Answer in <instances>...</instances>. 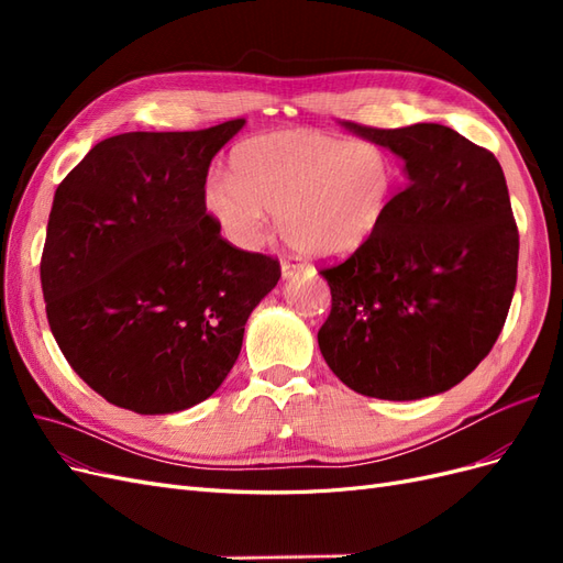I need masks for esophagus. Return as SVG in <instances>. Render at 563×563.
<instances>
[{"label": "esophagus", "mask_w": 563, "mask_h": 563, "mask_svg": "<svg viewBox=\"0 0 563 563\" xmlns=\"http://www.w3.org/2000/svg\"><path fill=\"white\" fill-rule=\"evenodd\" d=\"M302 269H305V263H298V261H282V277H284V279H291V277L300 275Z\"/></svg>", "instance_id": "esophagus-1"}]
</instances>
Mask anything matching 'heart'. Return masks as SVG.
Here are the masks:
<instances>
[{"label": "heart", "instance_id": "b5f03b06", "mask_svg": "<svg viewBox=\"0 0 563 563\" xmlns=\"http://www.w3.org/2000/svg\"><path fill=\"white\" fill-rule=\"evenodd\" d=\"M230 178H209L201 209L225 240L261 249L267 213L284 240L319 261L350 258L376 240L395 203L399 168L380 145L319 129L272 131L230 152Z\"/></svg>", "mask_w": 563, "mask_h": 563}]
</instances>
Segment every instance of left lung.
<instances>
[{
	"label": "left lung",
	"mask_w": 563,
	"mask_h": 563,
	"mask_svg": "<svg viewBox=\"0 0 563 563\" xmlns=\"http://www.w3.org/2000/svg\"><path fill=\"white\" fill-rule=\"evenodd\" d=\"M340 126L397 155L408 183L376 240L319 272L331 288L321 356L364 397L441 395L490 352L515 296L519 232L505 174L449 126Z\"/></svg>",
	"instance_id": "left-lung-1"
}]
</instances>
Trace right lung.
I'll return each mask as SVG.
<instances>
[{"label": "right lung", "instance_id": "1", "mask_svg": "<svg viewBox=\"0 0 563 563\" xmlns=\"http://www.w3.org/2000/svg\"><path fill=\"white\" fill-rule=\"evenodd\" d=\"M244 124L112 135L54 195L40 265L48 327L77 376L119 408L166 416L209 399L282 277L201 209L213 157Z\"/></svg>", "mask_w": 563, "mask_h": 563}]
</instances>
